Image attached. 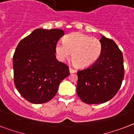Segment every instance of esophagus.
Instances as JSON below:
<instances>
[{
	"label": "esophagus",
	"instance_id": "esophagus-1",
	"mask_svg": "<svg viewBox=\"0 0 134 134\" xmlns=\"http://www.w3.org/2000/svg\"><path fill=\"white\" fill-rule=\"evenodd\" d=\"M69 72H70L71 74H73V73H76V69H73V68H71V67H69Z\"/></svg>",
	"mask_w": 134,
	"mask_h": 134
}]
</instances>
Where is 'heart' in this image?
<instances>
[{"instance_id":"b5f03b06","label":"heart","mask_w":134,"mask_h":134,"mask_svg":"<svg viewBox=\"0 0 134 134\" xmlns=\"http://www.w3.org/2000/svg\"><path fill=\"white\" fill-rule=\"evenodd\" d=\"M103 51L102 41L80 32H74L63 39V43L58 42L55 52L60 60L69 58L72 53V61L76 67L86 68L98 60Z\"/></svg>"}]
</instances>
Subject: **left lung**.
Masks as SVG:
<instances>
[{
    "label": "left lung",
    "instance_id": "1",
    "mask_svg": "<svg viewBox=\"0 0 134 134\" xmlns=\"http://www.w3.org/2000/svg\"><path fill=\"white\" fill-rule=\"evenodd\" d=\"M102 36L101 57L88 68L77 73V96L88 104L110 100L120 89L124 77L122 52L113 40Z\"/></svg>",
    "mask_w": 134,
    "mask_h": 134
}]
</instances>
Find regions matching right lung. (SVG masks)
<instances>
[{
	"label": "right lung",
	"instance_id": "right-lung-1",
	"mask_svg": "<svg viewBox=\"0 0 134 134\" xmlns=\"http://www.w3.org/2000/svg\"><path fill=\"white\" fill-rule=\"evenodd\" d=\"M60 29H35L20 41L13 57L14 84L28 102L39 104L56 95L69 67L56 58L55 46L64 35Z\"/></svg>",
	"mask_w": 134,
	"mask_h": 134
}]
</instances>
